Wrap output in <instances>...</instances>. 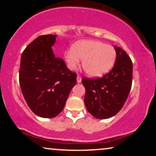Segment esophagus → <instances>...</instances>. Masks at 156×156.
I'll return each mask as SVG.
<instances>
[{
	"label": "esophagus",
	"instance_id": "34e87169",
	"mask_svg": "<svg viewBox=\"0 0 156 156\" xmlns=\"http://www.w3.org/2000/svg\"><path fill=\"white\" fill-rule=\"evenodd\" d=\"M77 82H78V83L81 82V77H80V76H78H78H77Z\"/></svg>",
	"mask_w": 156,
	"mask_h": 156
}]
</instances>
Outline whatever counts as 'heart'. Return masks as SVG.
I'll list each match as a JSON object with an SVG mask.
<instances>
[{
  "label": "heart",
  "instance_id": "obj_1",
  "mask_svg": "<svg viewBox=\"0 0 156 156\" xmlns=\"http://www.w3.org/2000/svg\"><path fill=\"white\" fill-rule=\"evenodd\" d=\"M117 53L113 46L95 40H80L65 51L64 59L71 70H76L82 60V67L87 75L97 78L111 70Z\"/></svg>",
  "mask_w": 156,
  "mask_h": 156
}]
</instances>
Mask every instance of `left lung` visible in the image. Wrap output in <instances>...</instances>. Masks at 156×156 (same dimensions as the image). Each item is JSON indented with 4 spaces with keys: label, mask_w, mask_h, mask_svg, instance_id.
<instances>
[{
    "label": "left lung",
    "mask_w": 156,
    "mask_h": 156,
    "mask_svg": "<svg viewBox=\"0 0 156 156\" xmlns=\"http://www.w3.org/2000/svg\"><path fill=\"white\" fill-rule=\"evenodd\" d=\"M117 58L112 69L102 78H84V104L97 119H108L117 114L124 105L132 84L133 64L126 52L114 46Z\"/></svg>",
    "instance_id": "1"
}]
</instances>
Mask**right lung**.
<instances>
[{"label": "right lung", "instance_id": "1", "mask_svg": "<svg viewBox=\"0 0 156 156\" xmlns=\"http://www.w3.org/2000/svg\"><path fill=\"white\" fill-rule=\"evenodd\" d=\"M56 35H42L27 46L21 55L19 81L28 107L37 116L53 118L63 110L77 82V74L52 47Z\"/></svg>", "mask_w": 156, "mask_h": 156}]
</instances>
